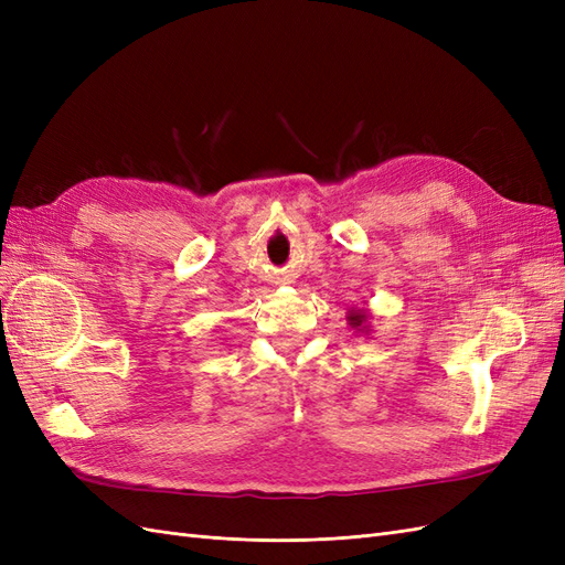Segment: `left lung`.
Returning a JSON list of instances; mask_svg holds the SVG:
<instances>
[{
  "instance_id": "obj_1",
  "label": "left lung",
  "mask_w": 565,
  "mask_h": 565,
  "mask_svg": "<svg viewBox=\"0 0 565 565\" xmlns=\"http://www.w3.org/2000/svg\"><path fill=\"white\" fill-rule=\"evenodd\" d=\"M349 324L353 330H367V313L365 311H351Z\"/></svg>"
}]
</instances>
